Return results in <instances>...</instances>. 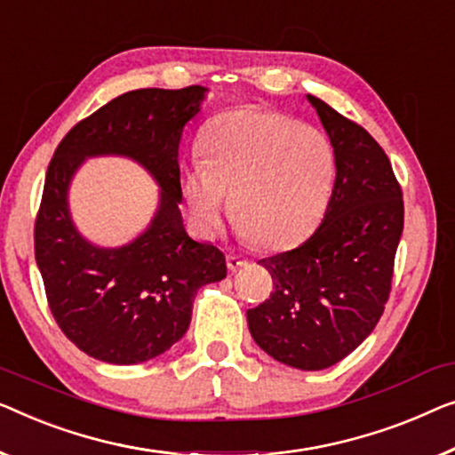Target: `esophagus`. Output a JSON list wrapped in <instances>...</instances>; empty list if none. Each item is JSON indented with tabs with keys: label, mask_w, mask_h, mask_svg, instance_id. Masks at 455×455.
<instances>
[{
	"label": "esophagus",
	"mask_w": 455,
	"mask_h": 455,
	"mask_svg": "<svg viewBox=\"0 0 455 455\" xmlns=\"http://www.w3.org/2000/svg\"><path fill=\"white\" fill-rule=\"evenodd\" d=\"M226 260H228V267L232 268V271H235V268H242V267L248 265L246 259H242V256H235V254H228Z\"/></svg>",
	"instance_id": "1"
}]
</instances>
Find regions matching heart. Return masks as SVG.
I'll return each mask as SVG.
<instances>
[{"instance_id":"b5f03b06","label":"heart","mask_w":455,"mask_h":455,"mask_svg":"<svg viewBox=\"0 0 455 455\" xmlns=\"http://www.w3.org/2000/svg\"><path fill=\"white\" fill-rule=\"evenodd\" d=\"M203 164L182 174L190 220L215 235L228 212L243 238L289 248L314 232L331 203L337 154L320 129L271 110L240 108L215 116L201 140Z\"/></svg>"}]
</instances>
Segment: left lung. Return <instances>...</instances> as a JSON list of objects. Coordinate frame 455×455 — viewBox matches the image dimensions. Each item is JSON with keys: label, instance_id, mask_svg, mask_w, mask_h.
<instances>
[{"label": "left lung", "instance_id": "left-lung-1", "mask_svg": "<svg viewBox=\"0 0 455 455\" xmlns=\"http://www.w3.org/2000/svg\"><path fill=\"white\" fill-rule=\"evenodd\" d=\"M306 98L337 154V180L320 228L301 246L260 260L273 293L246 315L267 355L320 371L353 353L384 314L404 203L378 141L320 98Z\"/></svg>", "mask_w": 455, "mask_h": 455}]
</instances>
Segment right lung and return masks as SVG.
Here are the masks:
<instances>
[{
  "instance_id": "1",
  "label": "right lung",
  "mask_w": 455,
  "mask_h": 455,
  "mask_svg": "<svg viewBox=\"0 0 455 455\" xmlns=\"http://www.w3.org/2000/svg\"><path fill=\"white\" fill-rule=\"evenodd\" d=\"M207 88H146L115 98L77 123L52 156L35 228V256L49 307L65 337L113 365L160 357L188 331L203 285L226 279V256L184 229L179 146ZM127 156L156 180L148 228L121 247H100L76 229L68 188L90 156Z\"/></svg>"
}]
</instances>
